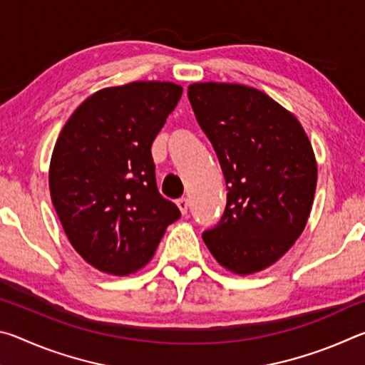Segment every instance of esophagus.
Masks as SVG:
<instances>
[{"instance_id": "obj_1", "label": "esophagus", "mask_w": 365, "mask_h": 365, "mask_svg": "<svg viewBox=\"0 0 365 365\" xmlns=\"http://www.w3.org/2000/svg\"><path fill=\"white\" fill-rule=\"evenodd\" d=\"M177 206L180 209L182 214H187L188 212V200L187 197H180V200H177Z\"/></svg>"}]
</instances>
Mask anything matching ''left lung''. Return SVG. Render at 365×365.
<instances>
[{"label":"left lung","instance_id":"8db88e82","mask_svg":"<svg viewBox=\"0 0 365 365\" xmlns=\"http://www.w3.org/2000/svg\"><path fill=\"white\" fill-rule=\"evenodd\" d=\"M188 98L228 190L224 215L202 240L224 269L256 274L307 224L317 185L312 145L294 114L252 86L191 83Z\"/></svg>","mask_w":365,"mask_h":365}]
</instances>
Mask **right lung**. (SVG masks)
<instances>
[{"label":"right lung","instance_id":"1","mask_svg":"<svg viewBox=\"0 0 365 365\" xmlns=\"http://www.w3.org/2000/svg\"><path fill=\"white\" fill-rule=\"evenodd\" d=\"M182 91L159 80L108 86L73 110L54 145L53 206L72 248L104 274L143 269L180 219L158 191L151 145Z\"/></svg>","mask_w":365,"mask_h":365}]
</instances>
